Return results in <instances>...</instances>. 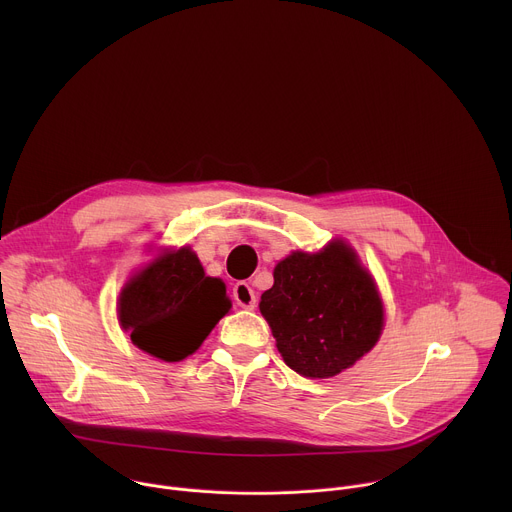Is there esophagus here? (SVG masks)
<instances>
[{"mask_svg":"<svg viewBox=\"0 0 512 512\" xmlns=\"http://www.w3.org/2000/svg\"><path fill=\"white\" fill-rule=\"evenodd\" d=\"M233 298L237 302V306L245 308V310H253L257 306V298H255V291L251 289V285L247 281H239L233 287Z\"/></svg>","mask_w":512,"mask_h":512,"instance_id":"esophagus-1","label":"esophagus"}]
</instances>
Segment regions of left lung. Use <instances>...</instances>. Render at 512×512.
Segmentation results:
<instances>
[{
    "label": "left lung",
    "instance_id": "left-lung-1",
    "mask_svg": "<svg viewBox=\"0 0 512 512\" xmlns=\"http://www.w3.org/2000/svg\"><path fill=\"white\" fill-rule=\"evenodd\" d=\"M259 310L289 369L328 379L367 354L383 330V304L354 251L332 241L320 253L277 263Z\"/></svg>",
    "mask_w": 512,
    "mask_h": 512
}]
</instances>
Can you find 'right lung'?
Instances as JSON below:
<instances>
[{"label": "right lung", "mask_w": 512, "mask_h": 512, "mask_svg": "<svg viewBox=\"0 0 512 512\" xmlns=\"http://www.w3.org/2000/svg\"><path fill=\"white\" fill-rule=\"evenodd\" d=\"M231 306L225 283L206 277L198 257L182 247L125 283L119 322L137 348L178 362L202 344Z\"/></svg>", "instance_id": "1"}]
</instances>
